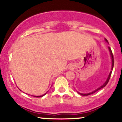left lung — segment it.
<instances>
[{"instance_id":"left-lung-1","label":"left lung","mask_w":122,"mask_h":122,"mask_svg":"<svg viewBox=\"0 0 122 122\" xmlns=\"http://www.w3.org/2000/svg\"><path fill=\"white\" fill-rule=\"evenodd\" d=\"M106 41L107 42V40L106 39ZM109 51H110V55H111L112 59V70H113V66H114V58H113V55L112 51L111 48H110V47H109ZM112 71H110V74H109V77H108L105 83H104V84H103V86H101V87H100L99 88H97V90H96L95 91H94V92H92V93H87V94H82V93H79L80 94H81V95H82V96H88V95H90V94H93V93H95V92H96L97 91L99 90H100L101 88H103V87H105L106 86L107 84V83H108V82H109V80H110V76H111V74H112Z\"/></svg>"}]
</instances>
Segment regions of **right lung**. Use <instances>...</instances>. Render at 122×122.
<instances>
[{"mask_svg": "<svg viewBox=\"0 0 122 122\" xmlns=\"http://www.w3.org/2000/svg\"><path fill=\"white\" fill-rule=\"evenodd\" d=\"M45 94H46V93H45ZM45 94H44V95H42V96H34V97H41L44 96L45 95Z\"/></svg>", "mask_w": 122, "mask_h": 122, "instance_id": "1", "label": "right lung"}]
</instances>
